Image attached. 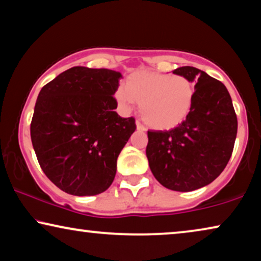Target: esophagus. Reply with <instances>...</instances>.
Instances as JSON below:
<instances>
[{
    "instance_id": "1",
    "label": "esophagus",
    "mask_w": 261,
    "mask_h": 261,
    "mask_svg": "<svg viewBox=\"0 0 261 261\" xmlns=\"http://www.w3.org/2000/svg\"><path fill=\"white\" fill-rule=\"evenodd\" d=\"M136 127H137V130H140V131H144L145 130V127L143 126V124H142L140 120L136 121Z\"/></svg>"
}]
</instances>
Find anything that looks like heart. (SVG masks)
Wrapping results in <instances>:
<instances>
[{
  "label": "heart",
  "instance_id": "heart-1",
  "mask_svg": "<svg viewBox=\"0 0 261 261\" xmlns=\"http://www.w3.org/2000/svg\"><path fill=\"white\" fill-rule=\"evenodd\" d=\"M196 89L184 75L138 71L116 90V99L124 110L140 103L142 119L155 130H171L189 118Z\"/></svg>",
  "mask_w": 261,
  "mask_h": 261
}]
</instances>
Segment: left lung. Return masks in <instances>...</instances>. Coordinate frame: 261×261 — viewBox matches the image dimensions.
<instances>
[{
	"label": "left lung",
	"mask_w": 261,
	"mask_h": 261,
	"mask_svg": "<svg viewBox=\"0 0 261 261\" xmlns=\"http://www.w3.org/2000/svg\"><path fill=\"white\" fill-rule=\"evenodd\" d=\"M173 74L196 82L193 107L187 119L172 130L148 131L147 158L162 186L190 192L213 182L229 162L238 118L225 86L193 67Z\"/></svg>",
	"instance_id": "8db88e82"
}]
</instances>
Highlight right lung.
I'll return each instance as SVG.
<instances>
[{
    "label": "right lung",
    "mask_w": 261,
    "mask_h": 261,
    "mask_svg": "<svg viewBox=\"0 0 261 261\" xmlns=\"http://www.w3.org/2000/svg\"><path fill=\"white\" fill-rule=\"evenodd\" d=\"M121 74L74 67L46 83L38 95L31 140L45 175L72 196H95L113 182L117 159L136 130L113 98Z\"/></svg>",
    "instance_id": "right-lung-1"
}]
</instances>
